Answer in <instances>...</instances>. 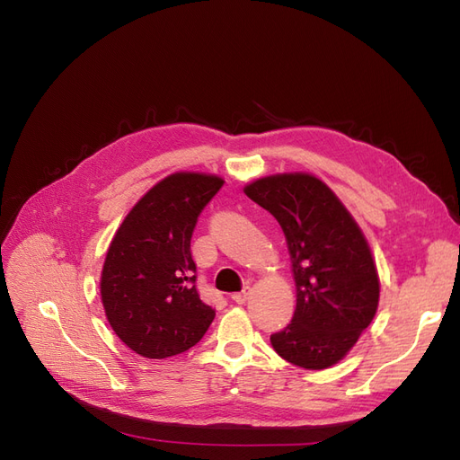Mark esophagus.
Listing matches in <instances>:
<instances>
[{
    "label": "esophagus",
    "instance_id": "1",
    "mask_svg": "<svg viewBox=\"0 0 460 460\" xmlns=\"http://www.w3.org/2000/svg\"><path fill=\"white\" fill-rule=\"evenodd\" d=\"M249 296H252V288L245 286L242 291H238V294L232 296V301L238 303V305H243L249 299Z\"/></svg>",
    "mask_w": 460,
    "mask_h": 460
}]
</instances>
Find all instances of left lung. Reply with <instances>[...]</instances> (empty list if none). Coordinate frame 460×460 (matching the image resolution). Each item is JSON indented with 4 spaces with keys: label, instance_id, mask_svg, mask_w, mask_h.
<instances>
[{
    "label": "left lung",
    "instance_id": "obj_1",
    "mask_svg": "<svg viewBox=\"0 0 460 460\" xmlns=\"http://www.w3.org/2000/svg\"><path fill=\"white\" fill-rule=\"evenodd\" d=\"M243 191L282 226L297 289L294 318L270 336L274 351L307 370L336 365L378 309L380 280L367 238L313 174L259 178Z\"/></svg>",
    "mask_w": 460,
    "mask_h": 460
}]
</instances>
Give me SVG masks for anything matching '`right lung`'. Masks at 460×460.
Segmentation results:
<instances>
[{
    "label": "right lung",
    "instance_id": "1",
    "mask_svg": "<svg viewBox=\"0 0 460 460\" xmlns=\"http://www.w3.org/2000/svg\"><path fill=\"white\" fill-rule=\"evenodd\" d=\"M225 180L174 172L122 220L103 262L102 301L117 336L146 358L196 345L215 318L196 288L190 242L198 217Z\"/></svg>",
    "mask_w": 460,
    "mask_h": 460
}]
</instances>
